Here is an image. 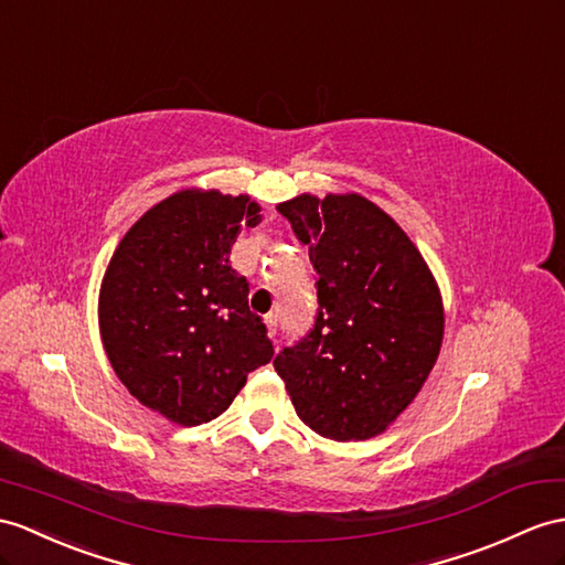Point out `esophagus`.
<instances>
[{
	"mask_svg": "<svg viewBox=\"0 0 565 565\" xmlns=\"http://www.w3.org/2000/svg\"><path fill=\"white\" fill-rule=\"evenodd\" d=\"M266 326H268V335H275V333H278V316H275V313H268V316H266Z\"/></svg>",
	"mask_w": 565,
	"mask_h": 565,
	"instance_id": "esophagus-1",
	"label": "esophagus"
}]
</instances>
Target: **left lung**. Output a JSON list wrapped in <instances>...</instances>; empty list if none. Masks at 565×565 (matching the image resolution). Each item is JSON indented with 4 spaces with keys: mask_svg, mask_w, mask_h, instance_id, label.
<instances>
[{
    "mask_svg": "<svg viewBox=\"0 0 565 565\" xmlns=\"http://www.w3.org/2000/svg\"><path fill=\"white\" fill-rule=\"evenodd\" d=\"M278 213L309 246L319 309L273 366L316 434L364 441L415 401L434 369L441 295L417 246L364 196L305 194Z\"/></svg>",
    "mask_w": 565,
    "mask_h": 565,
    "instance_id": "1",
    "label": "left lung"
}]
</instances>
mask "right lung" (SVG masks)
I'll return each mask as SVG.
<instances>
[{"mask_svg":"<svg viewBox=\"0 0 565 565\" xmlns=\"http://www.w3.org/2000/svg\"><path fill=\"white\" fill-rule=\"evenodd\" d=\"M249 196L179 191L136 223L100 287L107 360L127 391L177 424L211 422L249 371L273 360L268 328L249 309V280L230 264Z\"/></svg>","mask_w":565,"mask_h":565,"instance_id":"obj_1","label":"right lung"}]
</instances>
